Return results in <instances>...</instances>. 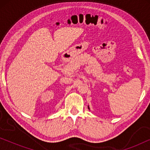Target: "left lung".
Segmentation results:
<instances>
[{"mask_svg":"<svg viewBox=\"0 0 150 150\" xmlns=\"http://www.w3.org/2000/svg\"><path fill=\"white\" fill-rule=\"evenodd\" d=\"M88 108H89V106H88Z\"/></svg>","mask_w":150,"mask_h":150,"instance_id":"obj_1","label":"left lung"}]
</instances>
